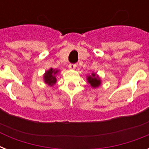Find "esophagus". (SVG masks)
Wrapping results in <instances>:
<instances>
[{
  "mask_svg": "<svg viewBox=\"0 0 149 149\" xmlns=\"http://www.w3.org/2000/svg\"><path fill=\"white\" fill-rule=\"evenodd\" d=\"M76 67H77V64H72L71 63V64L69 65V68H70V70H74Z\"/></svg>",
  "mask_w": 149,
  "mask_h": 149,
  "instance_id": "obj_1",
  "label": "esophagus"
}]
</instances>
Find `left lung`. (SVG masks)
<instances>
[{
  "label": "left lung",
  "instance_id": "obj_1",
  "mask_svg": "<svg viewBox=\"0 0 149 149\" xmlns=\"http://www.w3.org/2000/svg\"><path fill=\"white\" fill-rule=\"evenodd\" d=\"M87 82L91 84V86L93 88H97L101 84L100 77H98L97 75H96V73H93V72L91 76L87 77Z\"/></svg>",
  "mask_w": 149,
  "mask_h": 149
}]
</instances>
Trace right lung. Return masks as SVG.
<instances>
[{
    "mask_svg": "<svg viewBox=\"0 0 149 149\" xmlns=\"http://www.w3.org/2000/svg\"><path fill=\"white\" fill-rule=\"evenodd\" d=\"M58 72V70H53L52 68L47 70L44 74V81L45 84H47L49 86H52L56 83V75Z\"/></svg>",
    "mask_w": 149,
    "mask_h": 149,
    "instance_id": "obj_1",
    "label": "right lung"
}]
</instances>
